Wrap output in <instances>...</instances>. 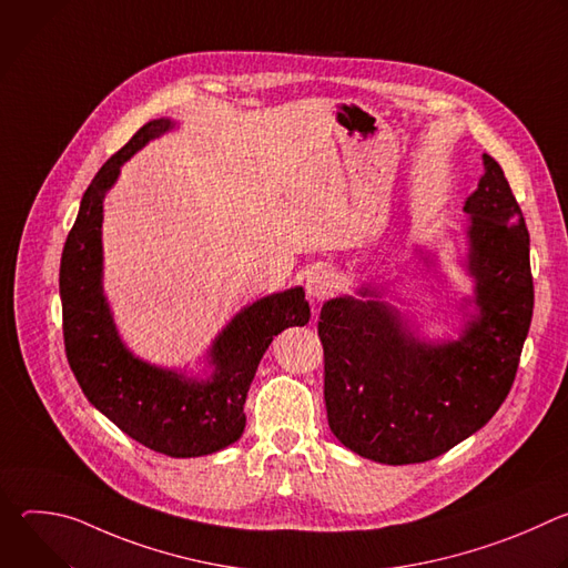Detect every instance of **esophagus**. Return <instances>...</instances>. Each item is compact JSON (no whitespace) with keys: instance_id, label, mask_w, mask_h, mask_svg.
I'll use <instances>...</instances> for the list:
<instances>
[{"instance_id":"obj_1","label":"esophagus","mask_w":568,"mask_h":568,"mask_svg":"<svg viewBox=\"0 0 568 568\" xmlns=\"http://www.w3.org/2000/svg\"><path fill=\"white\" fill-rule=\"evenodd\" d=\"M305 290L312 301H326L335 292V276L328 270L316 267L310 272L305 281Z\"/></svg>"}]
</instances>
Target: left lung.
Segmentation results:
<instances>
[{"instance_id": "obj_1", "label": "left lung", "mask_w": 568, "mask_h": 568, "mask_svg": "<svg viewBox=\"0 0 568 568\" xmlns=\"http://www.w3.org/2000/svg\"><path fill=\"white\" fill-rule=\"evenodd\" d=\"M483 169L463 206L471 215L469 272L480 316L460 342L420 344L377 301L333 298L321 307L328 425L364 458L432 460L478 432L510 393L535 305L530 237L501 166L483 154Z\"/></svg>"}]
</instances>
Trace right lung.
<instances>
[{
    "mask_svg": "<svg viewBox=\"0 0 568 568\" xmlns=\"http://www.w3.org/2000/svg\"><path fill=\"white\" fill-rule=\"evenodd\" d=\"M169 128L166 119L139 128L88 186L60 261L62 335L69 366L101 414L152 452L193 458L242 436L247 390L265 351L285 328L305 326L310 307L294 287L242 310L215 339V373L202 384L148 366L123 348L101 292L103 197L123 161Z\"/></svg>",
    "mask_w": 568,
    "mask_h": 568,
    "instance_id": "obj_1",
    "label": "right lung"
}]
</instances>
